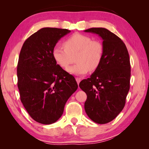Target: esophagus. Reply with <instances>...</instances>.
<instances>
[{"label": "esophagus", "mask_w": 149, "mask_h": 149, "mask_svg": "<svg viewBox=\"0 0 149 149\" xmlns=\"http://www.w3.org/2000/svg\"><path fill=\"white\" fill-rule=\"evenodd\" d=\"M75 79H76V81L77 83V84L79 85L80 81H81V79L80 77H76V78H75Z\"/></svg>", "instance_id": "obj_1"}]
</instances>
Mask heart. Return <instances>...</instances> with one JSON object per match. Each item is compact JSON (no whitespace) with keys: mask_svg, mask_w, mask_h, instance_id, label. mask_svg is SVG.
<instances>
[{"mask_svg":"<svg viewBox=\"0 0 149 149\" xmlns=\"http://www.w3.org/2000/svg\"><path fill=\"white\" fill-rule=\"evenodd\" d=\"M64 48L55 47L52 52L55 62L62 68H66L75 57L76 64L67 68L70 74L85 75L89 71H95L99 67L104 56V49L99 41H92L87 35L75 33L65 40Z\"/></svg>","mask_w":149,"mask_h":149,"instance_id":"obj_1","label":"heart"}]
</instances>
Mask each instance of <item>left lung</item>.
Instances as JSON below:
<instances>
[{"instance_id":"1","label":"left lung","mask_w":149,"mask_h":149,"mask_svg":"<svg viewBox=\"0 0 149 149\" xmlns=\"http://www.w3.org/2000/svg\"><path fill=\"white\" fill-rule=\"evenodd\" d=\"M84 31L99 35L104 52L99 67L79 86L87 96L85 110L88 116L104 124L114 120L125 106L130 87L129 53L122 39L107 29L93 27Z\"/></svg>"}]
</instances>
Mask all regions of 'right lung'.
<instances>
[{"mask_svg":"<svg viewBox=\"0 0 149 149\" xmlns=\"http://www.w3.org/2000/svg\"><path fill=\"white\" fill-rule=\"evenodd\" d=\"M71 31L44 27L31 35L22 46L17 67L20 100L30 116L51 124L62 116L65 104L77 90L74 77L58 65L52 50Z\"/></svg>","mask_w":149,"mask_h":149,"instance_id":"1","label":"right lung"}]
</instances>
